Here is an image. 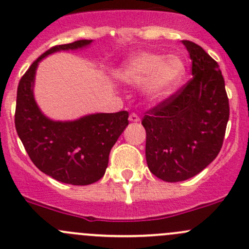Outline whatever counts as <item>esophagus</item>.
Returning <instances> with one entry per match:
<instances>
[{
	"instance_id": "obj_1",
	"label": "esophagus",
	"mask_w": 249,
	"mask_h": 249,
	"mask_svg": "<svg viewBox=\"0 0 249 249\" xmlns=\"http://www.w3.org/2000/svg\"><path fill=\"white\" fill-rule=\"evenodd\" d=\"M129 120H130V122H132V123H139L140 122V117L136 114V113H131V114H130V117H129Z\"/></svg>"
}]
</instances>
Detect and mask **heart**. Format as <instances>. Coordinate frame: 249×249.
I'll list each match as a JSON object with an SVG mask.
<instances>
[{"label":"heart","instance_id":"b5f03b06","mask_svg":"<svg viewBox=\"0 0 249 249\" xmlns=\"http://www.w3.org/2000/svg\"><path fill=\"white\" fill-rule=\"evenodd\" d=\"M185 74V64L177 55L142 53L125 62L119 78L127 84H143L149 99L162 100L171 95Z\"/></svg>","mask_w":249,"mask_h":249}]
</instances>
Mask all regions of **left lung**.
<instances>
[{
	"label": "left lung",
	"instance_id": "1",
	"mask_svg": "<svg viewBox=\"0 0 249 249\" xmlns=\"http://www.w3.org/2000/svg\"><path fill=\"white\" fill-rule=\"evenodd\" d=\"M182 42L193 78L142 119L148 167L165 182L189 179L217 158L230 113L219 65L196 43Z\"/></svg>",
	"mask_w": 249,
	"mask_h": 249
}]
</instances>
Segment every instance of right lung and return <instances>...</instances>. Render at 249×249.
Here are the masks:
<instances>
[{"label":"right lung","mask_w":249,"mask_h":249,"mask_svg":"<svg viewBox=\"0 0 249 249\" xmlns=\"http://www.w3.org/2000/svg\"><path fill=\"white\" fill-rule=\"evenodd\" d=\"M91 42L79 39L48 49L25 72L17 91L14 123L30 159L46 175L72 185L91 184L104 177L110 149L129 124V113H96L74 122H54L39 110L32 88L36 69L43 57Z\"/></svg>","instance_id":"1"}]
</instances>
